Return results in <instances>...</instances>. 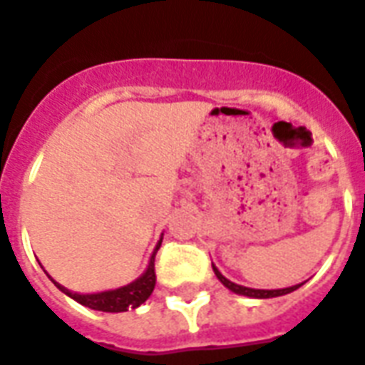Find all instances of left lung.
Segmentation results:
<instances>
[{
	"label": "left lung",
	"mask_w": 365,
	"mask_h": 365,
	"mask_svg": "<svg viewBox=\"0 0 365 365\" xmlns=\"http://www.w3.org/2000/svg\"><path fill=\"white\" fill-rule=\"evenodd\" d=\"M213 266V264H212ZM213 272H215V275H217V279L223 283L225 287L229 290H232V292H236V294H242V296H250V298H275V296H283V294H289V292H292V290L300 289L304 283H300V285H294V287H287V289H274V290H264V289H250V287H242V285H236V283H232V281H229L227 277H225L221 272H219L215 266H213Z\"/></svg>",
	"instance_id": "left-lung-1"
}]
</instances>
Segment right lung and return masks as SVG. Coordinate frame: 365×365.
I'll use <instances>...</instances> for the list:
<instances>
[{"mask_svg": "<svg viewBox=\"0 0 365 365\" xmlns=\"http://www.w3.org/2000/svg\"><path fill=\"white\" fill-rule=\"evenodd\" d=\"M159 247H161V240L155 245V251H153L152 259H150L146 272L138 279H135L125 287H120V289L105 290V292H97V294H78V292H71L69 289H65L59 283H56L50 275L48 277L54 281V285L61 292H65L69 298L76 300L82 306L90 307V309L106 311V313H121V311L135 309L140 304H144L153 292V289H155V253Z\"/></svg>", "mask_w": 365, "mask_h": 365, "instance_id": "right-lung-1", "label": "right lung"}]
</instances>
